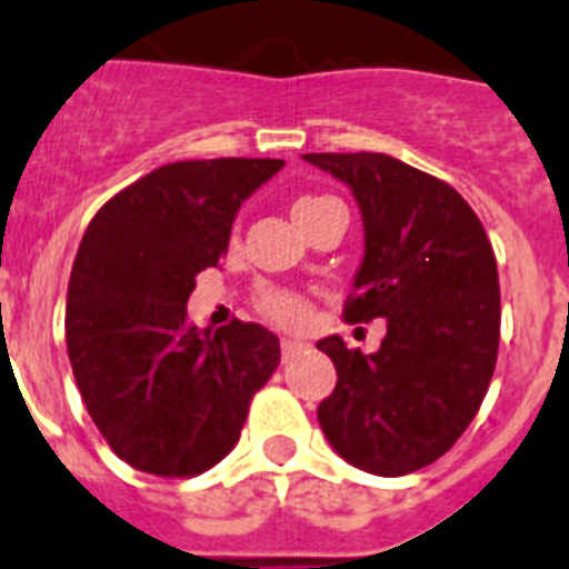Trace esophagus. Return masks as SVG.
Returning a JSON list of instances; mask_svg holds the SVG:
<instances>
[{
  "instance_id": "obj_1",
  "label": "esophagus",
  "mask_w": 569,
  "mask_h": 569,
  "mask_svg": "<svg viewBox=\"0 0 569 569\" xmlns=\"http://www.w3.org/2000/svg\"><path fill=\"white\" fill-rule=\"evenodd\" d=\"M303 346H306L303 340H295V338H283V340H280V349H283V360H289L291 355L300 352Z\"/></svg>"
}]
</instances>
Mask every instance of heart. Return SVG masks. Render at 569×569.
Returning a JSON list of instances; mask_svg holds the SVG:
<instances>
[{
  "label": "heart",
  "mask_w": 569,
  "mask_h": 569,
  "mask_svg": "<svg viewBox=\"0 0 569 569\" xmlns=\"http://www.w3.org/2000/svg\"><path fill=\"white\" fill-rule=\"evenodd\" d=\"M332 202H338V200L329 194H300L298 200L291 202V217H295V223L306 231L309 226L315 223V220H318L320 211H323L326 206H332ZM257 309H260L266 318L274 320V323H280V326H300V323H306V318H309V303H306L300 295H295V291H286V289L260 291V298H257Z\"/></svg>",
  "instance_id": "1"
}]
</instances>
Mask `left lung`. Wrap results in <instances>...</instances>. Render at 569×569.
Wrapping results in <instances>:
<instances>
[{
	"mask_svg": "<svg viewBox=\"0 0 569 569\" xmlns=\"http://www.w3.org/2000/svg\"><path fill=\"white\" fill-rule=\"evenodd\" d=\"M346 182L363 217V260L343 318L387 320L380 349H318L338 369L318 407L326 441L372 476H407L461 438L490 389L501 332L496 254L469 202L387 154H303Z\"/></svg>",
	"mask_w": 569,
	"mask_h": 569,
	"instance_id": "obj_1",
	"label": "left lung"
}]
</instances>
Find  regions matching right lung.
I'll list each match as a JSON object with an SVG mask.
<instances>
[{
    "label": "right lung",
    "instance_id": "right-lung-1",
    "mask_svg": "<svg viewBox=\"0 0 569 569\" xmlns=\"http://www.w3.org/2000/svg\"><path fill=\"white\" fill-rule=\"evenodd\" d=\"M283 160H182L122 189L88 223L68 280L73 378L108 447L162 478L200 476L234 449L280 363L260 323L197 329L186 303L229 249L237 211Z\"/></svg>",
    "mask_w": 569,
    "mask_h": 569
}]
</instances>
